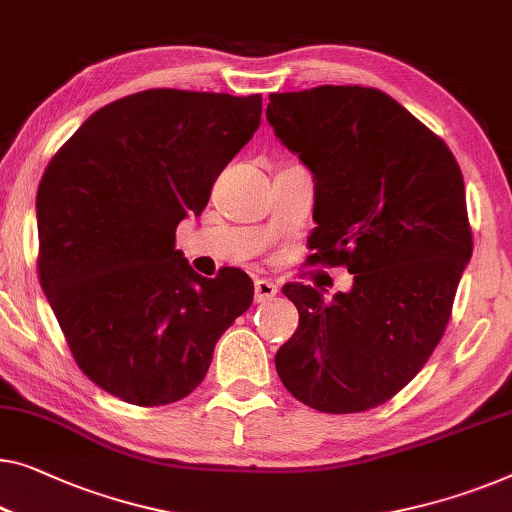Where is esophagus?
<instances>
[{
    "instance_id": "34e87169",
    "label": "esophagus",
    "mask_w": 512,
    "mask_h": 512,
    "mask_svg": "<svg viewBox=\"0 0 512 512\" xmlns=\"http://www.w3.org/2000/svg\"><path fill=\"white\" fill-rule=\"evenodd\" d=\"M254 288H256V302H268L279 293L277 284H272V281H268V279H256Z\"/></svg>"
}]
</instances>
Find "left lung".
<instances>
[{
    "instance_id": "left-lung-1",
    "label": "left lung",
    "mask_w": 512,
    "mask_h": 512,
    "mask_svg": "<svg viewBox=\"0 0 512 512\" xmlns=\"http://www.w3.org/2000/svg\"><path fill=\"white\" fill-rule=\"evenodd\" d=\"M274 136L314 177L311 261L346 265L332 302L286 284L295 335L274 355L286 390L323 413L385 404L446 330L473 240L462 170L409 110L374 87L270 94Z\"/></svg>"
}]
</instances>
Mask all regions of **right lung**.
Returning a JSON list of instances; mask_svg holds the SVG:
<instances>
[{
	"label": "right lung",
	"instance_id": "add662e5",
	"mask_svg": "<svg viewBox=\"0 0 512 512\" xmlns=\"http://www.w3.org/2000/svg\"><path fill=\"white\" fill-rule=\"evenodd\" d=\"M261 94L147 90L80 124L36 194L39 279L78 367L136 406L187 397L251 307L238 268L201 277L175 228L261 124Z\"/></svg>",
	"mask_w": 512,
	"mask_h": 512
}]
</instances>
